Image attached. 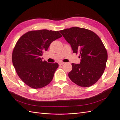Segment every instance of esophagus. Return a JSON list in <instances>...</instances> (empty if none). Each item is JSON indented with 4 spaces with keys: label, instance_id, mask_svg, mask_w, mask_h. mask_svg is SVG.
Here are the masks:
<instances>
[{
    "label": "esophagus",
    "instance_id": "esophagus-1",
    "mask_svg": "<svg viewBox=\"0 0 120 120\" xmlns=\"http://www.w3.org/2000/svg\"><path fill=\"white\" fill-rule=\"evenodd\" d=\"M63 64H64V62H62V61H61V62H59V64L60 65H62Z\"/></svg>",
    "mask_w": 120,
    "mask_h": 120
}]
</instances>
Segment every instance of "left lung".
I'll return each mask as SVG.
<instances>
[{
	"label": "left lung",
	"mask_w": 120,
	"mask_h": 120,
	"mask_svg": "<svg viewBox=\"0 0 120 120\" xmlns=\"http://www.w3.org/2000/svg\"><path fill=\"white\" fill-rule=\"evenodd\" d=\"M74 53L80 54V64L72 63L68 77L75 84L90 87L103 74L107 60V52L101 39L90 30L73 27L60 30Z\"/></svg>",
	"instance_id": "1"
}]
</instances>
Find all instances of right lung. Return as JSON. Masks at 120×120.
Segmentation results:
<instances>
[{"instance_id":"1","label":"right lung","mask_w":120,"mask_h":120,"mask_svg":"<svg viewBox=\"0 0 120 120\" xmlns=\"http://www.w3.org/2000/svg\"><path fill=\"white\" fill-rule=\"evenodd\" d=\"M61 37L58 31L41 30L27 32L19 39L13 51L12 62L25 84L37 89L52 81L59 65L42 61L41 56L52 41Z\"/></svg>"}]
</instances>
